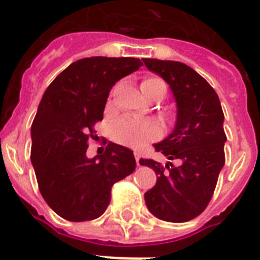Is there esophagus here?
I'll list each match as a JSON object with an SVG mask.
<instances>
[{
	"label": "esophagus",
	"mask_w": 260,
	"mask_h": 260,
	"mask_svg": "<svg viewBox=\"0 0 260 260\" xmlns=\"http://www.w3.org/2000/svg\"><path fill=\"white\" fill-rule=\"evenodd\" d=\"M135 159H136L137 166H140V153H139L137 151H135Z\"/></svg>",
	"instance_id": "1"
}]
</instances>
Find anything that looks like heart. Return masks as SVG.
I'll list each match as a JSON object with an SVG mask.
<instances>
[{"mask_svg":"<svg viewBox=\"0 0 260 260\" xmlns=\"http://www.w3.org/2000/svg\"><path fill=\"white\" fill-rule=\"evenodd\" d=\"M141 92L145 97L151 96L156 90L166 93V84L159 77H147L141 81ZM112 136L117 143L128 147H140L149 140L159 136V126L151 120H139L123 117L117 120L112 129Z\"/></svg>","mask_w":260,"mask_h":260,"instance_id":"obj_1","label":"heart"}]
</instances>
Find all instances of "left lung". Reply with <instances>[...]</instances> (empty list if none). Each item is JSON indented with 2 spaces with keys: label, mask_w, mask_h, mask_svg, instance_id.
I'll return each instance as SVG.
<instances>
[{
  "label": "left lung",
  "mask_w": 260,
  "mask_h": 260,
  "mask_svg": "<svg viewBox=\"0 0 260 260\" xmlns=\"http://www.w3.org/2000/svg\"><path fill=\"white\" fill-rule=\"evenodd\" d=\"M143 61L170 85L176 103L174 129L155 144L168 159L166 166L140 159L157 176L153 188L144 193L145 204L161 220L188 221L206 210L224 166V115L214 88L191 67L179 61ZM171 159H178L179 166Z\"/></svg>",
  "instance_id": "obj_1"
}]
</instances>
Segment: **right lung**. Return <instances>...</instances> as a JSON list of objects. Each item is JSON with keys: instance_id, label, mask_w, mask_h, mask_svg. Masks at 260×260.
Returning a JSON list of instances; mask_svg holds the SVG:
<instances>
[{"instance_id": "right-lung-1", "label": "right lung", "mask_w": 260, "mask_h": 260, "mask_svg": "<svg viewBox=\"0 0 260 260\" xmlns=\"http://www.w3.org/2000/svg\"><path fill=\"white\" fill-rule=\"evenodd\" d=\"M135 57H85L72 62L42 94L30 129L36 178L48 206L71 221L93 220L111 202L112 185L136 168L134 152L109 141L86 156L112 86L140 68Z\"/></svg>"}]
</instances>
